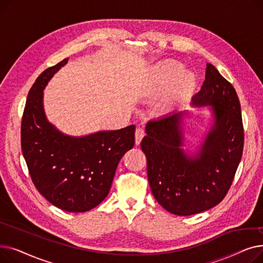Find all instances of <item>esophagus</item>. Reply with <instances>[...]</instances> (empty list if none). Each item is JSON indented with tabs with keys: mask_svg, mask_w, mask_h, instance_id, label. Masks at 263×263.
I'll return each instance as SVG.
<instances>
[{
	"mask_svg": "<svg viewBox=\"0 0 263 263\" xmlns=\"http://www.w3.org/2000/svg\"><path fill=\"white\" fill-rule=\"evenodd\" d=\"M144 136H145V130L143 128H136V130H135V144L140 145Z\"/></svg>",
	"mask_w": 263,
	"mask_h": 263,
	"instance_id": "esophagus-1",
	"label": "esophagus"
}]
</instances>
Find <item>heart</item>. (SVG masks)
I'll list each match as a JSON object with an SVG mask.
<instances>
[{"label":"heart","instance_id":"obj_1","mask_svg":"<svg viewBox=\"0 0 263 263\" xmlns=\"http://www.w3.org/2000/svg\"><path fill=\"white\" fill-rule=\"evenodd\" d=\"M196 86L194 73L183 70V65L174 60L156 63L149 69L143 85V93L157 98L163 93L160 103L162 112L168 113L180 105Z\"/></svg>","mask_w":263,"mask_h":263}]
</instances>
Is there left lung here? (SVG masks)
Segmentation results:
<instances>
[{"label":"left lung","instance_id":"8db88e82","mask_svg":"<svg viewBox=\"0 0 263 263\" xmlns=\"http://www.w3.org/2000/svg\"><path fill=\"white\" fill-rule=\"evenodd\" d=\"M191 104L210 106L211 110L210 129L196 154L184 148L194 146L184 136L186 110L150 120L141 143L156 200L165 210L180 216L209 210L224 199L244 144L238 95L213 65L206 64L203 84Z\"/></svg>","mask_w":263,"mask_h":263}]
</instances>
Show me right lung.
<instances>
[{
  "label": "right lung",
  "mask_w": 263,
  "mask_h": 263,
  "mask_svg": "<svg viewBox=\"0 0 263 263\" xmlns=\"http://www.w3.org/2000/svg\"><path fill=\"white\" fill-rule=\"evenodd\" d=\"M68 63L65 59L41 73L27 95L21 123V147L33 183L49 202L67 212H86L107 196L117 165L134 146L135 126L68 135L51 123L44 89Z\"/></svg>",
  "instance_id": "1"
}]
</instances>
